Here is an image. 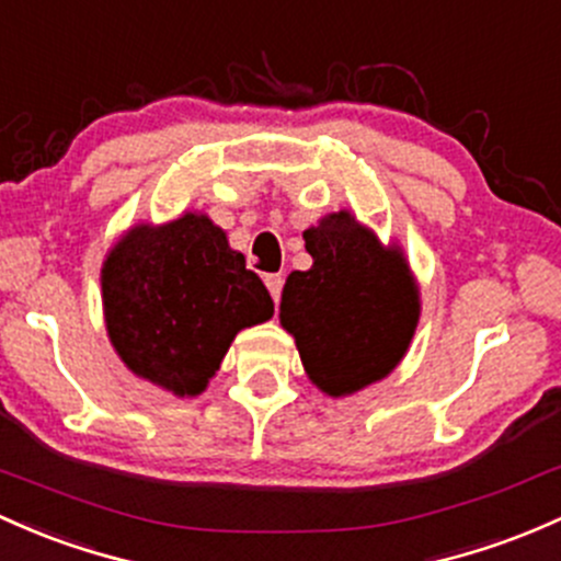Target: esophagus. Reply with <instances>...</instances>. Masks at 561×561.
<instances>
[{"mask_svg": "<svg viewBox=\"0 0 561 561\" xmlns=\"http://www.w3.org/2000/svg\"><path fill=\"white\" fill-rule=\"evenodd\" d=\"M264 286H267V291L273 294L275 302H280V291H283V278H280V275H264Z\"/></svg>", "mask_w": 561, "mask_h": 561, "instance_id": "34e87169", "label": "esophagus"}]
</instances>
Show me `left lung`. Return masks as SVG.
Here are the masks:
<instances>
[{
    "label": "left lung",
    "instance_id": "1",
    "mask_svg": "<svg viewBox=\"0 0 561 561\" xmlns=\"http://www.w3.org/2000/svg\"><path fill=\"white\" fill-rule=\"evenodd\" d=\"M310 270L280 294V327L294 334L312 385L342 399L399 366L420 321V291L399 245L385 249L351 210L305 230Z\"/></svg>",
    "mask_w": 561,
    "mask_h": 561
}]
</instances>
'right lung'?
I'll return each mask as SVG.
<instances>
[{
    "instance_id": "1",
    "label": "right lung",
    "mask_w": 561,
    "mask_h": 561,
    "mask_svg": "<svg viewBox=\"0 0 561 561\" xmlns=\"http://www.w3.org/2000/svg\"><path fill=\"white\" fill-rule=\"evenodd\" d=\"M104 321L136 377L201 396L240 329L273 318V299L245 256L206 214L130 227L101 267Z\"/></svg>"
}]
</instances>
